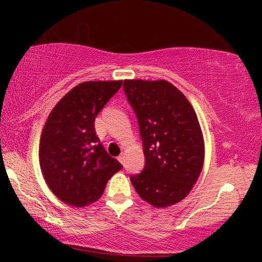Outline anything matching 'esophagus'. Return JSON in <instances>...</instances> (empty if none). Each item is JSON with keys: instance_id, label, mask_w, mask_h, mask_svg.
Here are the masks:
<instances>
[{"instance_id": "34e87169", "label": "esophagus", "mask_w": 262, "mask_h": 262, "mask_svg": "<svg viewBox=\"0 0 262 262\" xmlns=\"http://www.w3.org/2000/svg\"><path fill=\"white\" fill-rule=\"evenodd\" d=\"M118 160H119V162H121V164H124V155H123V154L119 155Z\"/></svg>"}]
</instances>
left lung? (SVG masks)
<instances>
[{"label":"left lung","instance_id":"1","mask_svg":"<svg viewBox=\"0 0 262 262\" xmlns=\"http://www.w3.org/2000/svg\"><path fill=\"white\" fill-rule=\"evenodd\" d=\"M127 100L139 124L145 165L130 181L144 201L171 206L189 193L203 167L204 141L196 112L165 80H124Z\"/></svg>","mask_w":262,"mask_h":262}]
</instances>
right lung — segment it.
<instances>
[{"label":"right lung","instance_id":"add662e5","mask_svg":"<svg viewBox=\"0 0 262 262\" xmlns=\"http://www.w3.org/2000/svg\"><path fill=\"white\" fill-rule=\"evenodd\" d=\"M122 81H86L60 100L48 117L39 144L44 180L64 203L96 202L107 181L122 169L107 154L95 132V119L121 89Z\"/></svg>","mask_w":262,"mask_h":262}]
</instances>
